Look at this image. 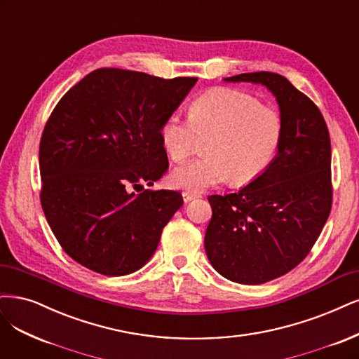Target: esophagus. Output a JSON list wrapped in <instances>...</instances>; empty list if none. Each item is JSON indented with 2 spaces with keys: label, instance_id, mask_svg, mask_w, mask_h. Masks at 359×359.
Segmentation results:
<instances>
[{
  "label": "esophagus",
  "instance_id": "1",
  "mask_svg": "<svg viewBox=\"0 0 359 359\" xmlns=\"http://www.w3.org/2000/svg\"><path fill=\"white\" fill-rule=\"evenodd\" d=\"M199 196L197 193H191V191H182V199L184 202H190L193 199H196V197Z\"/></svg>",
  "mask_w": 359,
  "mask_h": 359
}]
</instances>
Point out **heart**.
Segmentation results:
<instances>
[{"label": "heart", "instance_id": "1", "mask_svg": "<svg viewBox=\"0 0 359 359\" xmlns=\"http://www.w3.org/2000/svg\"><path fill=\"white\" fill-rule=\"evenodd\" d=\"M283 117L255 96L233 88H214L202 93L190 108V118L169 114L158 137L174 162H184L208 138L205 157L177 168L170 175L177 189L191 193L226 181L246 185L273 163L283 140Z\"/></svg>", "mask_w": 359, "mask_h": 359}]
</instances>
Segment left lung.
<instances>
[{
  "mask_svg": "<svg viewBox=\"0 0 359 359\" xmlns=\"http://www.w3.org/2000/svg\"><path fill=\"white\" fill-rule=\"evenodd\" d=\"M226 81L263 84L276 96L283 140L273 163L238 193L208 197L205 251L221 276L243 285L280 278L307 257L332 206L331 142L316 104L275 72Z\"/></svg>",
  "mask_w": 359,
  "mask_h": 359,
  "instance_id": "1",
  "label": "left lung"
}]
</instances>
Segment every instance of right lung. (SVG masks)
<instances>
[{"mask_svg": "<svg viewBox=\"0 0 359 359\" xmlns=\"http://www.w3.org/2000/svg\"><path fill=\"white\" fill-rule=\"evenodd\" d=\"M196 81L100 68L60 97L40 141V201L74 262L125 276L153 257L182 196L138 189L166 172L160 125Z\"/></svg>", "mask_w": 359, "mask_h": 359, "instance_id": "obj_1", "label": "right lung"}]
</instances>
